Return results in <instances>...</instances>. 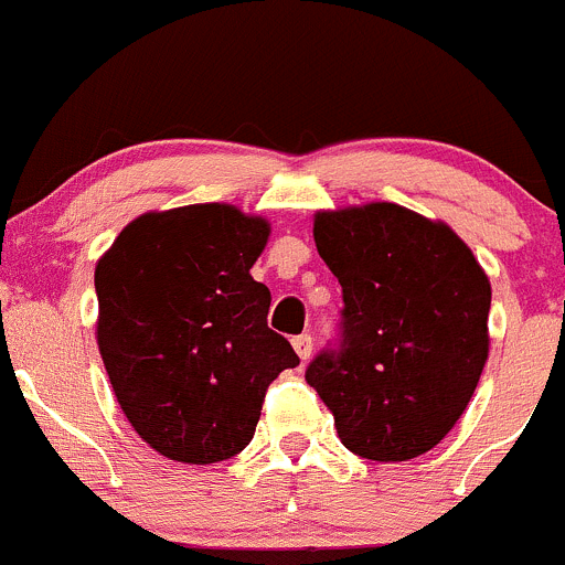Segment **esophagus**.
<instances>
[{
  "label": "esophagus",
  "instance_id": "obj_1",
  "mask_svg": "<svg viewBox=\"0 0 565 565\" xmlns=\"http://www.w3.org/2000/svg\"><path fill=\"white\" fill-rule=\"evenodd\" d=\"M294 349H297L299 360H308L310 354H313V338H310L308 332H302V335L294 338Z\"/></svg>",
  "mask_w": 565,
  "mask_h": 565
}]
</instances>
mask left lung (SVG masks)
I'll return each instance as SVG.
<instances>
[{
    "label": "left lung",
    "mask_w": 565,
    "mask_h": 565,
    "mask_svg": "<svg viewBox=\"0 0 565 565\" xmlns=\"http://www.w3.org/2000/svg\"><path fill=\"white\" fill-rule=\"evenodd\" d=\"M313 238L343 288V335L305 380L349 452L380 463L429 452L488 360V274L449 224L394 202L319 211Z\"/></svg>",
    "instance_id": "1"
}]
</instances>
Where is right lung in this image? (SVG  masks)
Segmentation results:
<instances>
[{"mask_svg":"<svg viewBox=\"0 0 565 565\" xmlns=\"http://www.w3.org/2000/svg\"><path fill=\"white\" fill-rule=\"evenodd\" d=\"M271 224L224 202L132 218L96 263V343L127 422L154 452L207 466L255 435L268 383L299 366L268 330L249 268Z\"/></svg>","mask_w":565,"mask_h":565,"instance_id":"add662e5","label":"right lung"}]
</instances>
